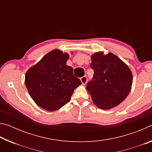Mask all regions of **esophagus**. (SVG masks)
<instances>
[{"mask_svg": "<svg viewBox=\"0 0 152 152\" xmlns=\"http://www.w3.org/2000/svg\"><path fill=\"white\" fill-rule=\"evenodd\" d=\"M80 80H81L82 84H86L87 81H88V77H87V76H84L83 77H82V78H80Z\"/></svg>", "mask_w": 152, "mask_h": 152, "instance_id": "1", "label": "esophagus"}]
</instances>
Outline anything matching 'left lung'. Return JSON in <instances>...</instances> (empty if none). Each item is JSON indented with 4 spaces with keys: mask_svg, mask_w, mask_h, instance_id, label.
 Listing matches in <instances>:
<instances>
[{
    "mask_svg": "<svg viewBox=\"0 0 152 152\" xmlns=\"http://www.w3.org/2000/svg\"><path fill=\"white\" fill-rule=\"evenodd\" d=\"M91 67L94 75L86 89L92 101L101 109L117 106L126 99L132 88L133 76L128 66L111 53L92 56Z\"/></svg>",
    "mask_w": 152,
    "mask_h": 152,
    "instance_id": "left-lung-1",
    "label": "left lung"
}]
</instances>
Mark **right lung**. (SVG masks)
<instances>
[{
	"label": "right lung",
	"mask_w": 152,
	"mask_h": 152,
	"mask_svg": "<svg viewBox=\"0 0 152 152\" xmlns=\"http://www.w3.org/2000/svg\"><path fill=\"white\" fill-rule=\"evenodd\" d=\"M68 53L54 50L29 68L25 85L38 106L54 111L69 102L74 91L82 84L74 76L73 68L66 65Z\"/></svg>",
	"instance_id": "1"
}]
</instances>
